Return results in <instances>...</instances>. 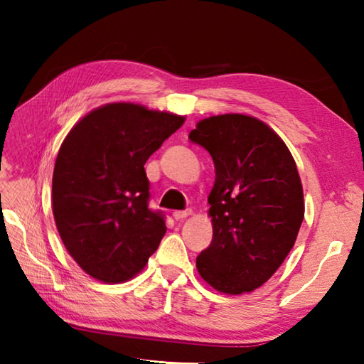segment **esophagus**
Wrapping results in <instances>:
<instances>
[{"label":"esophagus","instance_id":"1","mask_svg":"<svg viewBox=\"0 0 364 364\" xmlns=\"http://www.w3.org/2000/svg\"><path fill=\"white\" fill-rule=\"evenodd\" d=\"M189 215H191V211H175L173 213V219L175 220H183V219L189 218Z\"/></svg>","mask_w":364,"mask_h":364}]
</instances>
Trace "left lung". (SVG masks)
Segmentation results:
<instances>
[{
	"label": "left lung",
	"mask_w": 364,
	"mask_h": 364,
	"mask_svg": "<svg viewBox=\"0 0 364 364\" xmlns=\"http://www.w3.org/2000/svg\"><path fill=\"white\" fill-rule=\"evenodd\" d=\"M189 139L215 167L208 197L213 241L197 257L198 274L219 292H252L296 244L305 215L296 161L272 128L245 114L200 120Z\"/></svg>",
	"instance_id": "1"
}]
</instances>
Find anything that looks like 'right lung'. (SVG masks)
<instances>
[{
  "mask_svg": "<svg viewBox=\"0 0 364 364\" xmlns=\"http://www.w3.org/2000/svg\"><path fill=\"white\" fill-rule=\"evenodd\" d=\"M186 120L136 103H107L84 115L60 145L53 215L67 252L95 280L136 277L166 235L149 210L144 164Z\"/></svg>",
  "mask_w": 364,
  "mask_h": 364,
  "instance_id": "right-lung-1",
  "label": "right lung"
}]
</instances>
